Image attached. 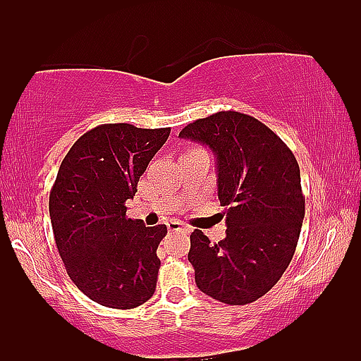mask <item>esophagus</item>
<instances>
[{
    "label": "esophagus",
    "mask_w": 361,
    "mask_h": 361,
    "mask_svg": "<svg viewBox=\"0 0 361 361\" xmlns=\"http://www.w3.org/2000/svg\"><path fill=\"white\" fill-rule=\"evenodd\" d=\"M166 226H168V231H180L181 229V231H186V233H190L188 226H185L183 223H180V221L171 219V221H168Z\"/></svg>",
    "instance_id": "esophagus-1"
}]
</instances>
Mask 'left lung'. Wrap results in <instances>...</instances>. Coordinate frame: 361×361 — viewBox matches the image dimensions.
Returning a JSON list of instances; mask_svg holds the SVG:
<instances>
[{"mask_svg": "<svg viewBox=\"0 0 361 361\" xmlns=\"http://www.w3.org/2000/svg\"><path fill=\"white\" fill-rule=\"evenodd\" d=\"M180 138L214 153L226 206L223 241L213 244L200 229L190 236L196 286L223 304H251L277 284L295 252L305 214L299 163L271 128L233 110L195 120Z\"/></svg>", "mask_w": 361, "mask_h": 361, "instance_id": "obj_1", "label": "left lung"}]
</instances>
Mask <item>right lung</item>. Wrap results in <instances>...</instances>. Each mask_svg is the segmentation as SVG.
I'll list each match as a JSON object with an SVG mask.
<instances>
[{
    "label": "right lung",
    "mask_w": 361,
    "mask_h": 361,
    "mask_svg": "<svg viewBox=\"0 0 361 361\" xmlns=\"http://www.w3.org/2000/svg\"><path fill=\"white\" fill-rule=\"evenodd\" d=\"M168 135L170 128L99 125L72 145L57 171L49 195L57 251L71 281L100 305L135 309L157 289L166 226L127 218L125 201Z\"/></svg>",
    "instance_id": "add662e5"
}]
</instances>
